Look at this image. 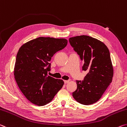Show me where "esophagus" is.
Listing matches in <instances>:
<instances>
[{
  "instance_id": "obj_1",
  "label": "esophagus",
  "mask_w": 127,
  "mask_h": 127,
  "mask_svg": "<svg viewBox=\"0 0 127 127\" xmlns=\"http://www.w3.org/2000/svg\"><path fill=\"white\" fill-rule=\"evenodd\" d=\"M69 82V80H64V83H65V84H67Z\"/></svg>"
}]
</instances>
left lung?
<instances>
[{
    "label": "left lung",
    "mask_w": 127,
    "mask_h": 127,
    "mask_svg": "<svg viewBox=\"0 0 127 127\" xmlns=\"http://www.w3.org/2000/svg\"><path fill=\"white\" fill-rule=\"evenodd\" d=\"M69 42L84 62L82 70L88 71L84 80L76 81L77 89L72 96L81 104H93L101 98L113 79L109 50L102 41L87 35L72 37Z\"/></svg>",
    "instance_id": "1"
}]
</instances>
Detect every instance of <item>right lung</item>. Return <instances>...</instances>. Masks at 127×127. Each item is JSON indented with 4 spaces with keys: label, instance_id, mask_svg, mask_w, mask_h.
<instances>
[{
    "label": "right lung",
    "instance_id": "obj_1",
    "mask_svg": "<svg viewBox=\"0 0 127 127\" xmlns=\"http://www.w3.org/2000/svg\"><path fill=\"white\" fill-rule=\"evenodd\" d=\"M67 44L66 39L39 37L23 44L17 54L14 76L26 98L38 106L50 102L62 88L64 81L48 75L50 61Z\"/></svg>",
    "mask_w": 127,
    "mask_h": 127
}]
</instances>
